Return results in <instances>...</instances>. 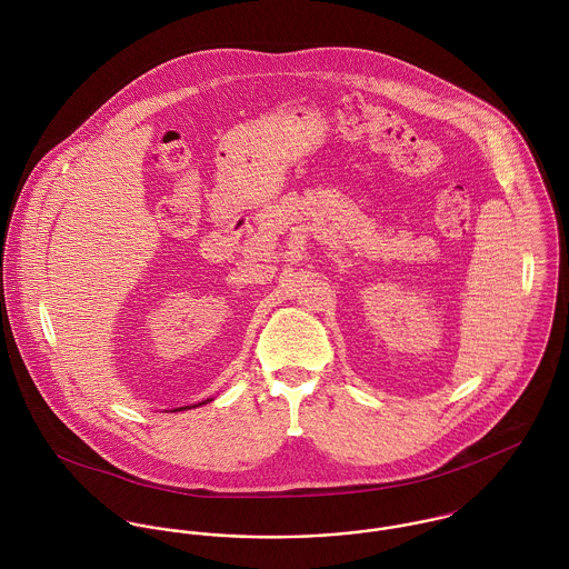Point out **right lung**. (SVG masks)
I'll return each mask as SVG.
<instances>
[{
    "mask_svg": "<svg viewBox=\"0 0 569 569\" xmlns=\"http://www.w3.org/2000/svg\"><path fill=\"white\" fill-rule=\"evenodd\" d=\"M212 399H206V401H201V403H194V406H183V407H174L172 411H183V409H192V407L206 406V403H210Z\"/></svg>",
    "mask_w": 569,
    "mask_h": 569,
    "instance_id": "obj_1",
    "label": "right lung"
}]
</instances>
